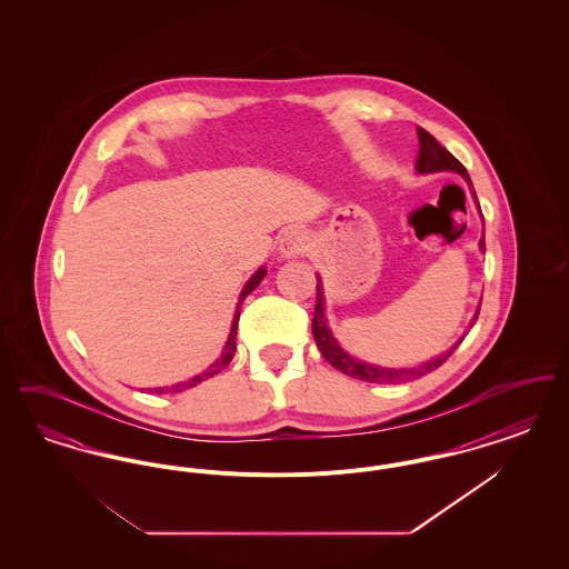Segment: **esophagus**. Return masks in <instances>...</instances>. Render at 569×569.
I'll use <instances>...</instances> for the list:
<instances>
[{
  "instance_id": "obj_1",
  "label": "esophagus",
  "mask_w": 569,
  "mask_h": 569,
  "mask_svg": "<svg viewBox=\"0 0 569 569\" xmlns=\"http://www.w3.org/2000/svg\"><path fill=\"white\" fill-rule=\"evenodd\" d=\"M307 247H309L307 234H305L302 230H298V228H290V230L283 234L281 243H279V253H281L283 260H292V258L302 256V253L307 251Z\"/></svg>"
}]
</instances>
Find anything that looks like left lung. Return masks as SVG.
Listing matches in <instances>:
<instances>
[{"label": "left lung", "instance_id": "obj_1", "mask_svg": "<svg viewBox=\"0 0 569 569\" xmlns=\"http://www.w3.org/2000/svg\"><path fill=\"white\" fill-rule=\"evenodd\" d=\"M418 142H420V149H418V160H416V170L420 174H431V172H457L460 174L469 190L476 198V191L471 186V179L465 170V166L448 151L443 149L433 136L429 134L427 130L418 128ZM476 204L480 209V202L476 198ZM480 251H487V244H485V237L480 239ZM478 313H480V307L476 309L473 318H471V326L476 325L478 320ZM311 330H313V339L320 348V352L325 356L326 360L341 373L350 376L353 379H360V381H371V383H401V381H409V379L422 378L427 373L435 371L437 367H441L452 352L459 348L460 341L465 337H460L459 341L448 350V352L439 353L431 360L418 365V367H403V369H392V367H379V365H371V362H365L360 358H353L350 353L346 352L341 348V343L335 339L328 320H326V298L325 290H322V279L318 277V292H316V313H313V322H311Z\"/></svg>", "mask_w": 569, "mask_h": 569}]
</instances>
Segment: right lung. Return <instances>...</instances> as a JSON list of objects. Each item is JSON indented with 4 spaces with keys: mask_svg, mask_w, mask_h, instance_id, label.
<instances>
[{
    "mask_svg": "<svg viewBox=\"0 0 569 569\" xmlns=\"http://www.w3.org/2000/svg\"><path fill=\"white\" fill-rule=\"evenodd\" d=\"M264 274H267V269L260 267L258 271L249 277V281L244 283V288L241 290V297H239V302H237V311H234V318H232L228 341H226V346H223V350L219 353V358H217L216 362H213L209 369H204L202 373H198L196 378L188 379V381H179V383H174V386H163V388H153L156 395H162V392H181V390L193 388V386H198L200 381H204V379L213 378L217 373H221V371L230 365V360L234 358V352H237V328H239V318H241L243 300L260 286V281L264 279Z\"/></svg>",
    "mask_w": 569,
    "mask_h": 569,
    "instance_id": "right-lung-1",
    "label": "right lung"
}]
</instances>
